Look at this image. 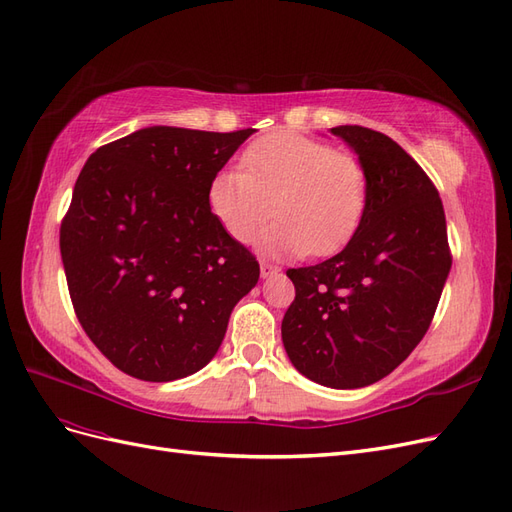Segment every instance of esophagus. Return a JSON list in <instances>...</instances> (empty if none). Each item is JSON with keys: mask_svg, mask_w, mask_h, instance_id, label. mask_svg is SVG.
<instances>
[{"mask_svg": "<svg viewBox=\"0 0 512 512\" xmlns=\"http://www.w3.org/2000/svg\"><path fill=\"white\" fill-rule=\"evenodd\" d=\"M259 270H261V279H268V276L279 272V268H276L274 264H268V261H261L259 264Z\"/></svg>", "mask_w": 512, "mask_h": 512, "instance_id": "obj_1", "label": "esophagus"}]
</instances>
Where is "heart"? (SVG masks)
Instances as JSON below:
<instances>
[{
    "label": "heart",
    "mask_w": 512,
    "mask_h": 512,
    "mask_svg": "<svg viewBox=\"0 0 512 512\" xmlns=\"http://www.w3.org/2000/svg\"><path fill=\"white\" fill-rule=\"evenodd\" d=\"M242 167L208 184V208L233 240H251L274 210L279 221L259 238L266 253L330 255L362 221L367 169L330 143L281 130L248 145Z\"/></svg>",
    "instance_id": "obj_1"
}]
</instances>
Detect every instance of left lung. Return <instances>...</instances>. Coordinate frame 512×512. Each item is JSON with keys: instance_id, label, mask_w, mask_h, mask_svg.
<instances>
[{"instance_id": "1", "label": "left lung", "mask_w": 512, "mask_h": 512, "mask_svg": "<svg viewBox=\"0 0 512 512\" xmlns=\"http://www.w3.org/2000/svg\"><path fill=\"white\" fill-rule=\"evenodd\" d=\"M369 178L362 221L341 253L289 268L296 298L283 317L291 364L328 388L392 373L425 337L452 266L440 193L397 141L337 126Z\"/></svg>"}]
</instances>
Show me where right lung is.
<instances>
[{
  "mask_svg": "<svg viewBox=\"0 0 512 512\" xmlns=\"http://www.w3.org/2000/svg\"><path fill=\"white\" fill-rule=\"evenodd\" d=\"M253 128L150 126L83 165L60 229L68 291L87 337L143 382L193 375L221 347L259 264L208 208V184Z\"/></svg>",
  "mask_w": 512,
  "mask_h": 512,
  "instance_id": "right-lung-1",
  "label": "right lung"
}]
</instances>
